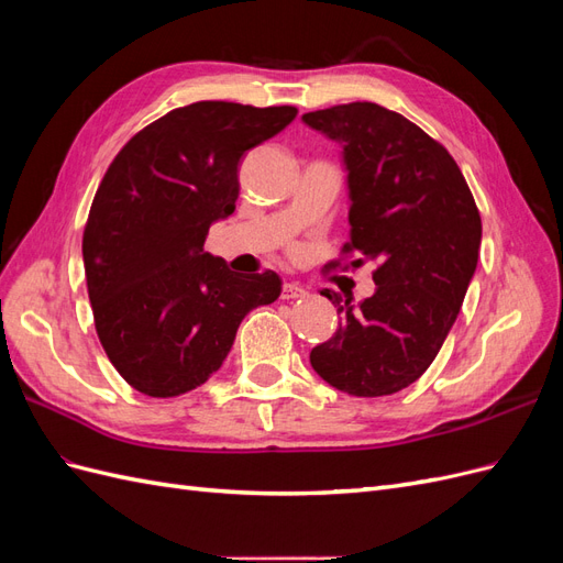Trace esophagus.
Masks as SVG:
<instances>
[{
  "instance_id": "34e87169",
  "label": "esophagus",
  "mask_w": 563,
  "mask_h": 563,
  "mask_svg": "<svg viewBox=\"0 0 563 563\" xmlns=\"http://www.w3.org/2000/svg\"><path fill=\"white\" fill-rule=\"evenodd\" d=\"M305 296H308V291H305V288L296 282H286L282 286V300H296V298H305Z\"/></svg>"
}]
</instances>
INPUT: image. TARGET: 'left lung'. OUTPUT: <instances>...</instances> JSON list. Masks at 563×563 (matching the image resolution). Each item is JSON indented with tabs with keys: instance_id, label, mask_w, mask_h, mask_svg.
Segmentation results:
<instances>
[{
	"instance_id": "left-lung-1",
	"label": "left lung",
	"mask_w": 563,
	"mask_h": 563,
	"mask_svg": "<svg viewBox=\"0 0 563 563\" xmlns=\"http://www.w3.org/2000/svg\"><path fill=\"white\" fill-rule=\"evenodd\" d=\"M302 122L343 145L352 225L343 253L360 255L354 267L378 265L376 294L356 308L323 288L340 323L310 364L352 397L395 395L430 368L460 312L479 258V209L449 150L399 112L364 100Z\"/></svg>"
}]
</instances>
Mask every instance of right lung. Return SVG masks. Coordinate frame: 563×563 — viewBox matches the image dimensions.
Listing matches in <instances>:
<instances>
[{
  "label": "right lung",
  "mask_w": 563,
  "mask_h": 563,
  "mask_svg": "<svg viewBox=\"0 0 563 563\" xmlns=\"http://www.w3.org/2000/svg\"><path fill=\"white\" fill-rule=\"evenodd\" d=\"M296 114L199 100L147 124L108 166L81 253L100 345L133 389L168 399L207 383L242 319L279 298L277 272L236 275L203 242L234 211L240 159Z\"/></svg>",
  "instance_id": "obj_1"
}]
</instances>
